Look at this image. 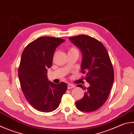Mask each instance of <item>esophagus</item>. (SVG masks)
I'll list each match as a JSON object with an SVG mask.
<instances>
[{
	"mask_svg": "<svg viewBox=\"0 0 134 134\" xmlns=\"http://www.w3.org/2000/svg\"><path fill=\"white\" fill-rule=\"evenodd\" d=\"M68 89H71V88H73L75 87V86L73 84H68Z\"/></svg>",
	"mask_w": 134,
	"mask_h": 134,
	"instance_id": "1",
	"label": "esophagus"
}]
</instances>
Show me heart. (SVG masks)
Here are the masks:
<instances>
[{
	"instance_id": "b5f03b06",
	"label": "heart",
	"mask_w": 134,
	"mask_h": 134,
	"mask_svg": "<svg viewBox=\"0 0 134 134\" xmlns=\"http://www.w3.org/2000/svg\"><path fill=\"white\" fill-rule=\"evenodd\" d=\"M78 52V50L76 48L74 47H72L70 48L69 52Z\"/></svg>"
}]
</instances>
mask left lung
I'll return each mask as SVG.
<instances>
[{
    "label": "left lung",
    "instance_id": "obj_1",
    "mask_svg": "<svg viewBox=\"0 0 134 134\" xmlns=\"http://www.w3.org/2000/svg\"><path fill=\"white\" fill-rule=\"evenodd\" d=\"M69 39L81 50L82 60L81 71L90 84L86 88L77 85L86 92L76 107L82 112H92L104 105L110 92L114 79V69L107 50L99 41L87 35L70 37Z\"/></svg>",
    "mask_w": 134,
    "mask_h": 134
}]
</instances>
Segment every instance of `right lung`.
I'll list each match as a JSON object with an SVG mask.
<instances>
[{"label": "right lung", "mask_w": 134, "mask_h": 134, "mask_svg": "<svg viewBox=\"0 0 134 134\" xmlns=\"http://www.w3.org/2000/svg\"><path fill=\"white\" fill-rule=\"evenodd\" d=\"M65 40L41 37L26 46L22 53L18 74L20 87L26 99L37 110L49 113L59 107L66 83L54 84L47 78L56 48Z\"/></svg>", "instance_id": "1"}]
</instances>
